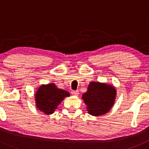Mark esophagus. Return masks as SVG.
I'll return each mask as SVG.
<instances>
[{
    "label": "esophagus",
    "mask_w": 149,
    "mask_h": 149,
    "mask_svg": "<svg viewBox=\"0 0 149 149\" xmlns=\"http://www.w3.org/2000/svg\"><path fill=\"white\" fill-rule=\"evenodd\" d=\"M71 93H72V95H74V96H78V95H79V91H77H77H71Z\"/></svg>",
    "instance_id": "esophagus-1"
}]
</instances>
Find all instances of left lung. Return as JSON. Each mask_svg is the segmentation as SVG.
Returning a JSON list of instances; mask_svg holds the SVG:
<instances>
[{"label": "left lung", "instance_id": "1", "mask_svg": "<svg viewBox=\"0 0 149 149\" xmlns=\"http://www.w3.org/2000/svg\"><path fill=\"white\" fill-rule=\"evenodd\" d=\"M116 90L114 86L105 83L91 81L87 91L82 95L88 113L93 116L103 115L110 111L114 105Z\"/></svg>", "mask_w": 149, "mask_h": 149}]
</instances>
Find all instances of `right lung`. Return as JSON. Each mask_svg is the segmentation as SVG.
Returning <instances> with one entry per match:
<instances>
[{"instance_id":"add662e5","label":"right lung","mask_w":149,"mask_h":149,"mask_svg":"<svg viewBox=\"0 0 149 149\" xmlns=\"http://www.w3.org/2000/svg\"><path fill=\"white\" fill-rule=\"evenodd\" d=\"M70 95L68 91L58 88L54 83L43 84L35 93L36 106L45 114L51 115L62 101Z\"/></svg>"}]
</instances>
